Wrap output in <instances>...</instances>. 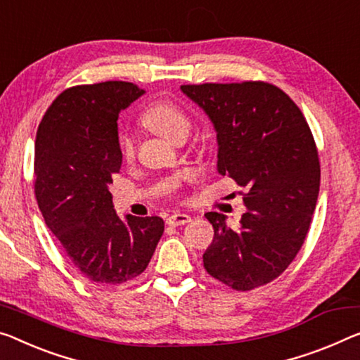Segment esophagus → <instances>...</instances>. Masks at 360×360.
<instances>
[{
	"instance_id": "esophagus-1",
	"label": "esophagus",
	"mask_w": 360,
	"mask_h": 360,
	"mask_svg": "<svg viewBox=\"0 0 360 360\" xmlns=\"http://www.w3.org/2000/svg\"><path fill=\"white\" fill-rule=\"evenodd\" d=\"M190 220H191V217H190V215H188V214L175 212V214H172V215H169V217H167V224L176 226V225H185V224L190 222Z\"/></svg>"
}]
</instances>
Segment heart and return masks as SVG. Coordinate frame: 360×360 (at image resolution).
Here are the masks:
<instances>
[{
  "mask_svg": "<svg viewBox=\"0 0 360 360\" xmlns=\"http://www.w3.org/2000/svg\"><path fill=\"white\" fill-rule=\"evenodd\" d=\"M143 120L159 135L167 140L179 141L186 138L191 129V119L179 104L170 99H158L153 101L143 112ZM120 156L125 162H130L135 158V136L130 131H124L119 140Z\"/></svg>",
  "mask_w": 360,
  "mask_h": 360,
  "instance_id": "b5f03b06",
  "label": "heart"
}]
</instances>
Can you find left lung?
Listing matches in <instances>:
<instances>
[{
  "mask_svg": "<svg viewBox=\"0 0 360 360\" xmlns=\"http://www.w3.org/2000/svg\"><path fill=\"white\" fill-rule=\"evenodd\" d=\"M217 131V170L243 190L238 229L207 212L214 240L202 256L207 274L250 291L285 272L306 240L319 198L320 162L301 109L267 82L181 85Z\"/></svg>",
  "mask_w": 360,
  "mask_h": 360,
  "instance_id": "left-lung-1",
  "label": "left lung"
}]
</instances>
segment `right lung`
Wrapping results in <instances>:
<instances>
[{
    "instance_id": "right-lung-1",
    "label": "right lung",
    "mask_w": 360,
    "mask_h": 360,
    "mask_svg": "<svg viewBox=\"0 0 360 360\" xmlns=\"http://www.w3.org/2000/svg\"><path fill=\"white\" fill-rule=\"evenodd\" d=\"M143 93L129 82L72 86L38 125V207L72 265L95 283L119 285L140 275L164 233L156 215L120 219L109 191L122 165L119 112Z\"/></svg>"
}]
</instances>
